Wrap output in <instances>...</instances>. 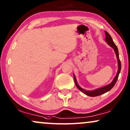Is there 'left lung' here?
Masks as SVG:
<instances>
[{
	"mask_svg": "<svg viewBox=\"0 0 130 130\" xmlns=\"http://www.w3.org/2000/svg\"><path fill=\"white\" fill-rule=\"evenodd\" d=\"M105 35H106V38H105V40H106V43L109 45L110 47H112L113 49H114V51H115V54L117 55V58L118 59V72L116 76L114 78L113 80L112 81L110 84H109L108 85H107L106 86H104L103 87H100L99 88V89H97L96 90H91V91H89V90H86L83 88H81V87H79L78 84V83L77 82V79H76V78L75 77V75H74V81H75V85L77 86V87L78 89L79 90L81 91H82L83 93L89 96H91V97H95V96H99V95L103 94L104 93L108 92L109 90H110L113 87V86H115V83H117V79L118 78V76L119 74L120 73L121 71V61L119 60V52H118V49L117 46H116L115 43L113 41V40H112L111 36H110V34L108 33V32L105 31Z\"/></svg>",
	"mask_w": 130,
	"mask_h": 130,
	"instance_id": "obj_1",
	"label": "left lung"
}]
</instances>
